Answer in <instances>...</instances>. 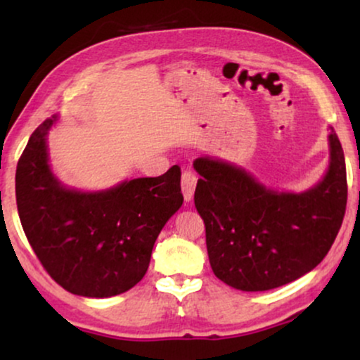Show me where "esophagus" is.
I'll return each mask as SVG.
<instances>
[{"instance_id": "34e87169", "label": "esophagus", "mask_w": 360, "mask_h": 360, "mask_svg": "<svg viewBox=\"0 0 360 360\" xmlns=\"http://www.w3.org/2000/svg\"><path fill=\"white\" fill-rule=\"evenodd\" d=\"M196 180L198 179H196V175L191 170H185L184 174H181V191H184L185 201L193 200Z\"/></svg>"}]
</instances>
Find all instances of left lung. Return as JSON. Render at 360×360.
<instances>
[{"label":"left lung","instance_id":"left-lung-1","mask_svg":"<svg viewBox=\"0 0 360 360\" xmlns=\"http://www.w3.org/2000/svg\"><path fill=\"white\" fill-rule=\"evenodd\" d=\"M329 134V167L303 193L275 191L221 159L193 162L201 175L195 206L206 228L216 277L243 292L287 285L313 270L331 249L347 203L344 152Z\"/></svg>","mask_w":360,"mask_h":360}]
</instances>
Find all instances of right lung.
<instances>
[{
  "label": "right lung",
  "mask_w": 360,
  "mask_h": 360,
  "mask_svg": "<svg viewBox=\"0 0 360 360\" xmlns=\"http://www.w3.org/2000/svg\"><path fill=\"white\" fill-rule=\"evenodd\" d=\"M46 120L16 169V203L24 234L47 274L88 298L124 293L149 269L152 248L184 203L180 167L160 176L126 180L105 191L65 188L49 165Z\"/></svg>",
  "instance_id": "add662e5"
}]
</instances>
